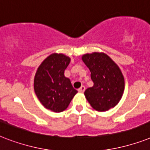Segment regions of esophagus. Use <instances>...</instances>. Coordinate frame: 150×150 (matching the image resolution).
<instances>
[{
  "label": "esophagus",
  "mask_w": 150,
  "mask_h": 150,
  "mask_svg": "<svg viewBox=\"0 0 150 150\" xmlns=\"http://www.w3.org/2000/svg\"><path fill=\"white\" fill-rule=\"evenodd\" d=\"M85 89H86V87L82 86H81L79 89H78V91L79 92V93H83V92L85 91Z\"/></svg>",
  "instance_id": "esophagus-1"
}]
</instances>
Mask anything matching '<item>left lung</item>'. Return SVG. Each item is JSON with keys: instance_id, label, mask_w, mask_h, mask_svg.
Segmentation results:
<instances>
[{"instance_id": "left-lung-1", "label": "left lung", "mask_w": 150, "mask_h": 150, "mask_svg": "<svg viewBox=\"0 0 150 150\" xmlns=\"http://www.w3.org/2000/svg\"><path fill=\"white\" fill-rule=\"evenodd\" d=\"M82 61L90 70L93 82V86L85 91L92 107L98 111H107L115 107L125 89V80L118 66L102 53L85 54Z\"/></svg>"}]
</instances>
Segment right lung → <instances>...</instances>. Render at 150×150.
<instances>
[{"mask_svg":"<svg viewBox=\"0 0 150 150\" xmlns=\"http://www.w3.org/2000/svg\"><path fill=\"white\" fill-rule=\"evenodd\" d=\"M70 60L64 54H51L39 67L34 79L39 100L47 109L57 113L64 110L78 93L64 75Z\"/></svg>","mask_w":150,"mask_h":150,"instance_id":"add662e5","label":"right lung"}]
</instances>
